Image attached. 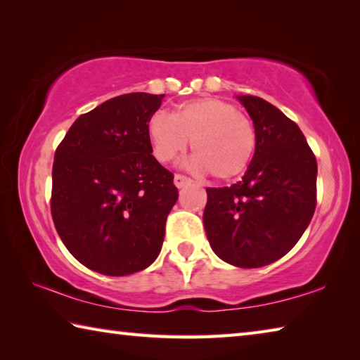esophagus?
I'll list each match as a JSON object with an SVG mask.
<instances>
[{"label":"esophagus","mask_w":360,"mask_h":360,"mask_svg":"<svg viewBox=\"0 0 360 360\" xmlns=\"http://www.w3.org/2000/svg\"><path fill=\"white\" fill-rule=\"evenodd\" d=\"M191 182H192V179L187 178V176H184V174H174V186L178 188L191 184Z\"/></svg>","instance_id":"34e87169"}]
</instances>
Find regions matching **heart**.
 I'll return each instance as SVG.
<instances>
[{
    "mask_svg": "<svg viewBox=\"0 0 360 360\" xmlns=\"http://www.w3.org/2000/svg\"><path fill=\"white\" fill-rule=\"evenodd\" d=\"M148 136L160 163L184 152L192 139L191 165L221 181L245 173L257 146L251 122L231 103L210 96L182 103L173 114H152Z\"/></svg>",
    "mask_w": 360,
    "mask_h": 360,
    "instance_id": "b5f03b06",
    "label": "heart"
}]
</instances>
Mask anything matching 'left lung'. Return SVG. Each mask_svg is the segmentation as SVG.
I'll return each mask as SVG.
<instances>
[{"instance_id":"8db88e82","label":"left lung","mask_w":360,"mask_h":360,"mask_svg":"<svg viewBox=\"0 0 360 360\" xmlns=\"http://www.w3.org/2000/svg\"><path fill=\"white\" fill-rule=\"evenodd\" d=\"M254 124L255 152L243 179L208 187L203 224L219 257L259 268L288 254L316 210L318 163L294 120L259 96L241 95Z\"/></svg>"}]
</instances>
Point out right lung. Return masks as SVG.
<instances>
[{
  "label": "right lung",
  "mask_w": 360,
  "mask_h": 360,
  "mask_svg": "<svg viewBox=\"0 0 360 360\" xmlns=\"http://www.w3.org/2000/svg\"><path fill=\"white\" fill-rule=\"evenodd\" d=\"M165 95L115 96L79 115L58 144L51 212L72 257L108 276L148 268L178 200L173 173L152 155L148 122Z\"/></svg>",
  "instance_id": "obj_1"
}]
</instances>
